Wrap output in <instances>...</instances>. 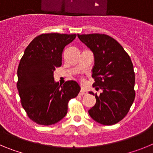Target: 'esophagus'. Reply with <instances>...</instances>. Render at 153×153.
Listing matches in <instances>:
<instances>
[{"label":"esophagus","instance_id":"34e87169","mask_svg":"<svg viewBox=\"0 0 153 153\" xmlns=\"http://www.w3.org/2000/svg\"><path fill=\"white\" fill-rule=\"evenodd\" d=\"M86 92L85 91V90H83V89H82V90H81L80 91H79V95H81V96L84 95V94H86Z\"/></svg>","mask_w":153,"mask_h":153}]
</instances>
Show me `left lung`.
<instances>
[{"instance_id": "left-lung-1", "label": "left lung", "mask_w": 153, "mask_h": 153, "mask_svg": "<svg viewBox=\"0 0 153 153\" xmlns=\"http://www.w3.org/2000/svg\"><path fill=\"white\" fill-rule=\"evenodd\" d=\"M77 36L94 54L92 77L95 82L93 86L102 91L100 96L96 94L97 102L89 114L99 123L114 125L126 116L136 96L132 60L122 46L108 35Z\"/></svg>"}]
</instances>
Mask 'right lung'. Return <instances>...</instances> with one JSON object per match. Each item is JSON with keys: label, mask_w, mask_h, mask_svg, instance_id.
Returning <instances> with one entry per match:
<instances>
[{"label": "right lung", "mask_w": 153, "mask_h": 153, "mask_svg": "<svg viewBox=\"0 0 153 153\" xmlns=\"http://www.w3.org/2000/svg\"><path fill=\"white\" fill-rule=\"evenodd\" d=\"M76 34L43 33L27 46L17 69V88L23 108L32 121L50 126L67 113L70 99L78 95L80 87L69 80L63 86L56 83L53 71L62 64L64 47Z\"/></svg>", "instance_id": "right-lung-1"}]
</instances>
